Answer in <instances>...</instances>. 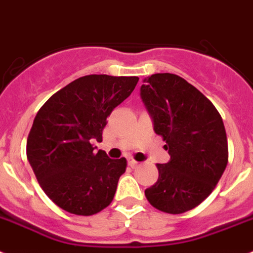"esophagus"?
Instances as JSON below:
<instances>
[{
    "instance_id": "1",
    "label": "esophagus",
    "mask_w": 253,
    "mask_h": 253,
    "mask_svg": "<svg viewBox=\"0 0 253 253\" xmlns=\"http://www.w3.org/2000/svg\"><path fill=\"white\" fill-rule=\"evenodd\" d=\"M137 164H138V161H136L135 159H128V165L132 166V168L137 165Z\"/></svg>"
}]
</instances>
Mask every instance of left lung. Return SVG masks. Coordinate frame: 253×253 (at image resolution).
<instances>
[{"label": "left lung", "mask_w": 253, "mask_h": 253, "mask_svg": "<svg viewBox=\"0 0 253 253\" xmlns=\"http://www.w3.org/2000/svg\"><path fill=\"white\" fill-rule=\"evenodd\" d=\"M143 83L141 98L170 155L145 195L154 208L180 214L207 199L226 170V128L214 104L181 77L158 73Z\"/></svg>", "instance_id": "8db88e82"}]
</instances>
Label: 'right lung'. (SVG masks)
Listing matches in <instances>:
<instances>
[{
    "label": "right lung",
    "instance_id": "1",
    "mask_svg": "<svg viewBox=\"0 0 253 253\" xmlns=\"http://www.w3.org/2000/svg\"><path fill=\"white\" fill-rule=\"evenodd\" d=\"M137 82V77L84 76L39 110L27 137V160L45 194L61 209L92 215L112 203L127 160L94 152L90 142H101L107 117Z\"/></svg>",
    "mask_w": 253,
    "mask_h": 253
}]
</instances>
